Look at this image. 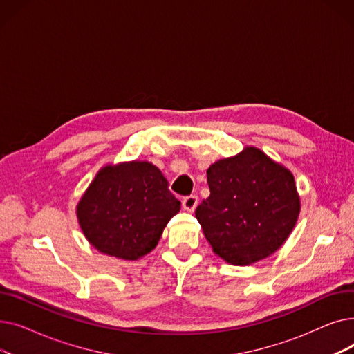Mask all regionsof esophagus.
Instances as JSON below:
<instances>
[{"mask_svg": "<svg viewBox=\"0 0 354 354\" xmlns=\"http://www.w3.org/2000/svg\"><path fill=\"white\" fill-rule=\"evenodd\" d=\"M196 205H198V196H196V195H189V196L182 199V208H183L185 211L194 212L195 208H196Z\"/></svg>", "mask_w": 354, "mask_h": 354, "instance_id": "esophagus-1", "label": "esophagus"}]
</instances>
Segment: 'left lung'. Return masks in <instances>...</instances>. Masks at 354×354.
Here are the masks:
<instances>
[{
	"mask_svg": "<svg viewBox=\"0 0 354 354\" xmlns=\"http://www.w3.org/2000/svg\"><path fill=\"white\" fill-rule=\"evenodd\" d=\"M211 195L195 215L214 252L232 266H251L280 248L300 214L292 174L248 146L207 171Z\"/></svg>",
	"mask_w": 354,
	"mask_h": 354,
	"instance_id": "obj_1",
	"label": "left lung"
}]
</instances>
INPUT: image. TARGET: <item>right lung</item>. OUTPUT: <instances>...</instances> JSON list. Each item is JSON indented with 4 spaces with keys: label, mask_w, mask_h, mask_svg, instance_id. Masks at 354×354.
<instances>
[{
    "label": "right lung",
    "mask_w": 354,
    "mask_h": 354,
    "mask_svg": "<svg viewBox=\"0 0 354 354\" xmlns=\"http://www.w3.org/2000/svg\"><path fill=\"white\" fill-rule=\"evenodd\" d=\"M179 209L158 167L133 160L102 167L77 203V219L96 250L136 261L158 245Z\"/></svg>",
    "instance_id": "right-lung-1"
}]
</instances>
